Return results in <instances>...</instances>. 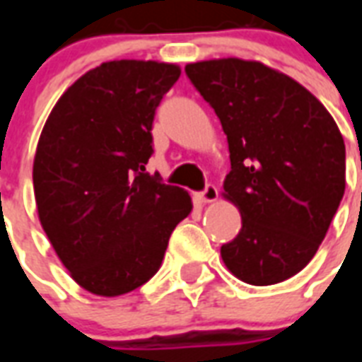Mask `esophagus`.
<instances>
[{
  "mask_svg": "<svg viewBox=\"0 0 362 362\" xmlns=\"http://www.w3.org/2000/svg\"><path fill=\"white\" fill-rule=\"evenodd\" d=\"M216 199H218V187L209 184V186L204 187V192L201 193H195V201L203 204H209V203H214Z\"/></svg>",
  "mask_w": 362,
  "mask_h": 362,
  "instance_id": "34e87169",
  "label": "esophagus"
}]
</instances>
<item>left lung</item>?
<instances>
[{"label":"left lung","mask_w":362,"mask_h":362,"mask_svg":"<svg viewBox=\"0 0 362 362\" xmlns=\"http://www.w3.org/2000/svg\"><path fill=\"white\" fill-rule=\"evenodd\" d=\"M227 135L223 199L240 212L221 246L233 276L252 286L291 278L312 261L346 189V146L331 112L295 78L255 59L186 65Z\"/></svg>","instance_id":"obj_1"}]
</instances>
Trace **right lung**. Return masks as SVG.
Listing matches in <instances>:
<instances>
[{
  "label": "right lung",
  "mask_w": 362,
  "mask_h": 362,
  "mask_svg": "<svg viewBox=\"0 0 362 362\" xmlns=\"http://www.w3.org/2000/svg\"><path fill=\"white\" fill-rule=\"evenodd\" d=\"M178 76L176 64L105 62L65 90L37 142L42 231L71 278L98 297L146 284L193 209L186 189L146 173L153 115Z\"/></svg>",
  "instance_id": "1"
}]
</instances>
